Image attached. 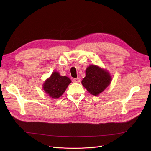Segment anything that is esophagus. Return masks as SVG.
Listing matches in <instances>:
<instances>
[{
    "label": "esophagus",
    "mask_w": 151,
    "mask_h": 151,
    "mask_svg": "<svg viewBox=\"0 0 151 151\" xmlns=\"http://www.w3.org/2000/svg\"><path fill=\"white\" fill-rule=\"evenodd\" d=\"M80 81H81L80 78H78V77H77V78H75V79H73L72 81L75 83H80Z\"/></svg>",
    "instance_id": "esophagus-1"
}]
</instances>
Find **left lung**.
I'll return each mask as SVG.
<instances>
[{"label": "left lung", "instance_id": "1", "mask_svg": "<svg viewBox=\"0 0 151 151\" xmlns=\"http://www.w3.org/2000/svg\"><path fill=\"white\" fill-rule=\"evenodd\" d=\"M111 77L109 73L97 65H91L86 70V77L82 84L90 94L98 96L109 85Z\"/></svg>", "mask_w": 151, "mask_h": 151}]
</instances>
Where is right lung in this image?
<instances>
[{"label": "right lung", "mask_w": 151, "mask_h": 151, "mask_svg": "<svg viewBox=\"0 0 151 151\" xmlns=\"http://www.w3.org/2000/svg\"><path fill=\"white\" fill-rule=\"evenodd\" d=\"M71 80L67 76H61L59 72H53L48 79L45 82L43 90L53 98H58L65 92Z\"/></svg>", "instance_id": "obj_1"}]
</instances>
